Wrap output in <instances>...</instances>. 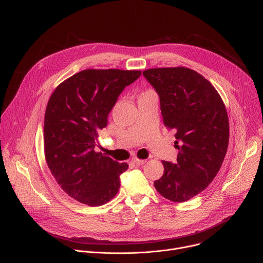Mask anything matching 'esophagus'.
<instances>
[{"label":"esophagus","instance_id":"obj_1","mask_svg":"<svg viewBox=\"0 0 263 263\" xmlns=\"http://www.w3.org/2000/svg\"><path fill=\"white\" fill-rule=\"evenodd\" d=\"M133 162H134L136 165H142V164L145 162V160H143V159H138V158H133Z\"/></svg>","mask_w":263,"mask_h":263}]
</instances>
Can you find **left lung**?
Listing matches in <instances>:
<instances>
[{
  "mask_svg": "<svg viewBox=\"0 0 263 263\" xmlns=\"http://www.w3.org/2000/svg\"><path fill=\"white\" fill-rule=\"evenodd\" d=\"M142 74L159 96L163 124L175 132L179 151L176 163L162 161L155 189L173 202L189 201L212 182L226 156V108L211 83L191 68H151Z\"/></svg>",
  "mask_w": 263,
  "mask_h": 263,
  "instance_id": "8db88e82",
  "label": "left lung"
}]
</instances>
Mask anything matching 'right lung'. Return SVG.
Returning a JSON list of instances; mask_svg holds the SVG:
<instances>
[{"label":"right lung","mask_w":263,"mask_h":263,"mask_svg":"<svg viewBox=\"0 0 263 263\" xmlns=\"http://www.w3.org/2000/svg\"><path fill=\"white\" fill-rule=\"evenodd\" d=\"M140 70L85 69L56 87L46 109L44 142L49 168L61 189L88 206H101L118 194L128 170L96 152L98 132L126 86Z\"/></svg>","instance_id":"right-lung-1"}]
</instances>
